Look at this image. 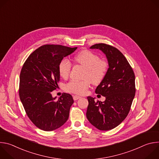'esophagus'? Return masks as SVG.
<instances>
[{
    "instance_id": "34e87169",
    "label": "esophagus",
    "mask_w": 159,
    "mask_h": 159,
    "mask_svg": "<svg viewBox=\"0 0 159 159\" xmlns=\"http://www.w3.org/2000/svg\"><path fill=\"white\" fill-rule=\"evenodd\" d=\"M80 98H81V96H77V95H74V96H73V99H74V100H75V101H77V100L79 99Z\"/></svg>"
}]
</instances>
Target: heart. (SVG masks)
I'll return each mask as SVG.
<instances>
[{
  "mask_svg": "<svg viewBox=\"0 0 159 159\" xmlns=\"http://www.w3.org/2000/svg\"><path fill=\"white\" fill-rule=\"evenodd\" d=\"M75 61L86 68L84 80H72L65 85L66 91L77 94H84L90 86V81L93 84L100 83L105 77L107 72L108 65L106 61L99 60L98 55L94 53L83 50L79 52L74 58ZM72 68L71 62L66 58H63L58 65L60 75L66 79L69 76Z\"/></svg>",
  "mask_w": 159,
  "mask_h": 159,
  "instance_id": "obj_1",
  "label": "heart"
}]
</instances>
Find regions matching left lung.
<instances>
[{
    "label": "left lung",
    "mask_w": 159,
    "mask_h": 159,
    "mask_svg": "<svg viewBox=\"0 0 159 159\" xmlns=\"http://www.w3.org/2000/svg\"><path fill=\"white\" fill-rule=\"evenodd\" d=\"M106 55L109 68L96 93L105 97L104 101H95L88 96L86 116L99 130L107 131L118 126L127 116L135 95V77L125 57L117 48L104 43L93 45Z\"/></svg>",
    "instance_id": "8db88e82"
}]
</instances>
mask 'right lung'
Returning <instances> with one entry per match:
<instances>
[{"mask_svg":"<svg viewBox=\"0 0 159 159\" xmlns=\"http://www.w3.org/2000/svg\"><path fill=\"white\" fill-rule=\"evenodd\" d=\"M77 48L43 45L26 60L19 79V98L26 114L36 126L44 131L61 127L69 117L72 96L63 93L57 101L52 92L60 81L58 65Z\"/></svg>","mask_w":159,"mask_h":159,"instance_id":"add662e5","label":"right lung"}]
</instances>
